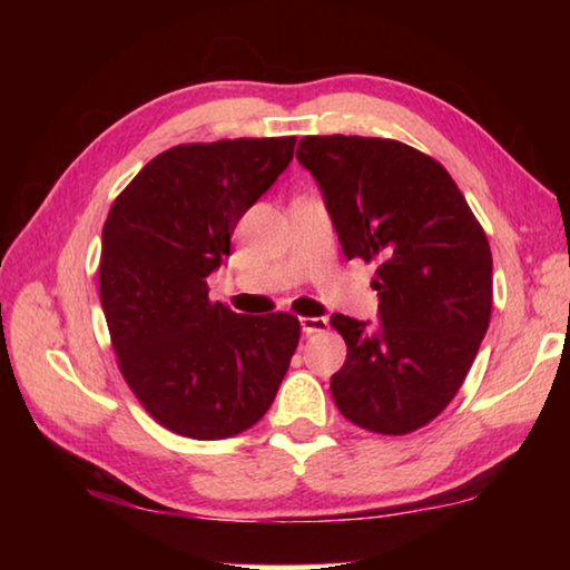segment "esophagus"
I'll list each match as a JSON object with an SVG mask.
<instances>
[{
    "mask_svg": "<svg viewBox=\"0 0 570 570\" xmlns=\"http://www.w3.org/2000/svg\"><path fill=\"white\" fill-rule=\"evenodd\" d=\"M298 324H302V332H304L306 336L326 330V320H324V316H302V320H298Z\"/></svg>",
    "mask_w": 570,
    "mask_h": 570,
    "instance_id": "obj_1",
    "label": "esophagus"
}]
</instances>
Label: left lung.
Instances as JSON below:
<instances>
[{"label": "left lung", "instance_id": "1", "mask_svg": "<svg viewBox=\"0 0 570 570\" xmlns=\"http://www.w3.org/2000/svg\"><path fill=\"white\" fill-rule=\"evenodd\" d=\"M312 173L346 258L377 262L380 324L332 314L346 362L332 397L346 420L407 435L448 407L493 308V256L450 173L397 140L308 135Z\"/></svg>", "mask_w": 570, "mask_h": 570}]
</instances>
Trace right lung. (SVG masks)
Wrapping results in <instances>:
<instances>
[{"mask_svg":"<svg viewBox=\"0 0 570 570\" xmlns=\"http://www.w3.org/2000/svg\"><path fill=\"white\" fill-rule=\"evenodd\" d=\"M296 138L176 146L130 180L102 228L100 302L135 397L183 438L224 440L264 417L296 352L292 314L210 302L240 216L294 158Z\"/></svg>","mask_w":570,"mask_h":570,"instance_id":"obj_1","label":"right lung"}]
</instances>
